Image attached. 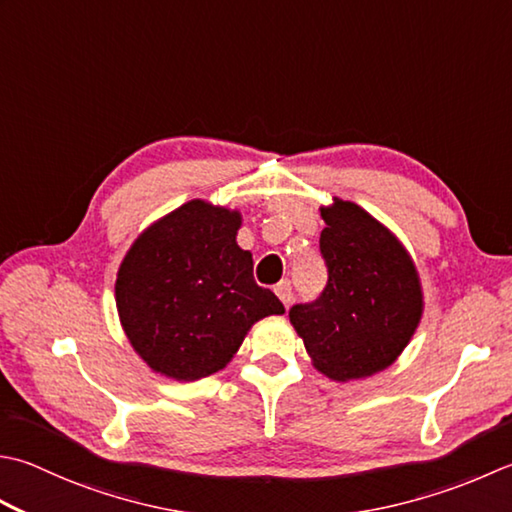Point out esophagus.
<instances>
[{
	"mask_svg": "<svg viewBox=\"0 0 512 512\" xmlns=\"http://www.w3.org/2000/svg\"><path fill=\"white\" fill-rule=\"evenodd\" d=\"M275 293H277V297L282 299V304L286 306V310L290 308V304H293V288H290V282H279L277 286H275Z\"/></svg>",
	"mask_w": 512,
	"mask_h": 512,
	"instance_id": "obj_1",
	"label": "esophagus"
}]
</instances>
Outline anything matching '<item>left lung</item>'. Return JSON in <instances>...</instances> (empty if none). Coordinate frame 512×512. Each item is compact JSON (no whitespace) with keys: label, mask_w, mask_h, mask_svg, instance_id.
Masks as SVG:
<instances>
[{"label":"left lung","mask_w":512,"mask_h":512,"mask_svg":"<svg viewBox=\"0 0 512 512\" xmlns=\"http://www.w3.org/2000/svg\"><path fill=\"white\" fill-rule=\"evenodd\" d=\"M322 219L328 284L317 302L293 306L288 317L319 373L364 379L393 364L415 335L422 282L404 244L362 206L335 197Z\"/></svg>","instance_id":"8db88e82"}]
</instances>
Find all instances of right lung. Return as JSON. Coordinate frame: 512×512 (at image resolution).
Wrapping results in <instances>:
<instances>
[{"label": "right lung", "instance_id": "1", "mask_svg": "<svg viewBox=\"0 0 512 512\" xmlns=\"http://www.w3.org/2000/svg\"><path fill=\"white\" fill-rule=\"evenodd\" d=\"M242 213L190 199L157 219L117 270L119 322L155 373L195 382L222 370L248 330L284 304L255 284L253 255L237 246Z\"/></svg>", "mask_w": 512, "mask_h": 512}]
</instances>
